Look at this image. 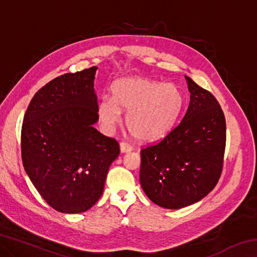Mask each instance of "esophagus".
Listing matches in <instances>:
<instances>
[{"mask_svg":"<svg viewBox=\"0 0 257 257\" xmlns=\"http://www.w3.org/2000/svg\"><path fill=\"white\" fill-rule=\"evenodd\" d=\"M133 151V146L127 144V143H120V152L121 153H128V152Z\"/></svg>","mask_w":257,"mask_h":257,"instance_id":"esophagus-1","label":"esophagus"}]
</instances>
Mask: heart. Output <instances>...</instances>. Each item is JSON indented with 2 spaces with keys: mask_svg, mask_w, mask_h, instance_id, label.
Returning <instances> with one entry per match:
<instances>
[{
  "mask_svg": "<svg viewBox=\"0 0 257 257\" xmlns=\"http://www.w3.org/2000/svg\"><path fill=\"white\" fill-rule=\"evenodd\" d=\"M112 98L103 97L97 114L107 132L120 123L122 111L125 125L133 136L142 142H154L171 132L184 104L179 87L139 76L124 77L111 86Z\"/></svg>",
  "mask_w": 257,
  "mask_h": 257,
  "instance_id": "1",
  "label": "heart"
}]
</instances>
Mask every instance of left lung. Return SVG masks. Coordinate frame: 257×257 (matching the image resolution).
I'll use <instances>...</instances> for the list:
<instances>
[{
  "label": "left lung",
  "mask_w": 257,
  "mask_h": 257,
  "mask_svg": "<svg viewBox=\"0 0 257 257\" xmlns=\"http://www.w3.org/2000/svg\"><path fill=\"white\" fill-rule=\"evenodd\" d=\"M190 101L184 118L159 144L142 150L139 180L156 205L178 210L201 201L222 171L225 119L219 102L185 76Z\"/></svg>",
  "instance_id": "obj_1"
}]
</instances>
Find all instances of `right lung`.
<instances>
[{"label": "right lung", "mask_w": 257, "mask_h": 257, "mask_svg": "<svg viewBox=\"0 0 257 257\" xmlns=\"http://www.w3.org/2000/svg\"><path fill=\"white\" fill-rule=\"evenodd\" d=\"M97 67L55 78L34 95L24 116L25 171L54 210L76 214L101 197L108 168L120 153L98 121L94 82Z\"/></svg>", "instance_id": "1"}]
</instances>
